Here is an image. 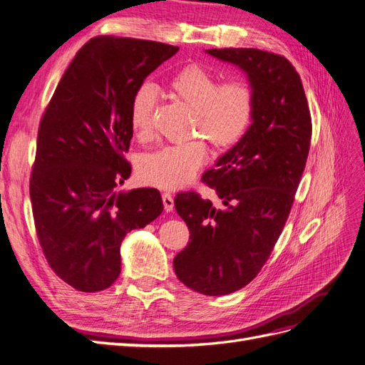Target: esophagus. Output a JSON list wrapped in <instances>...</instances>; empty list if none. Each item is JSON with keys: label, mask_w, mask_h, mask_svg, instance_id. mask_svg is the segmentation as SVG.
<instances>
[{"label": "esophagus", "mask_w": 365, "mask_h": 365, "mask_svg": "<svg viewBox=\"0 0 365 365\" xmlns=\"http://www.w3.org/2000/svg\"><path fill=\"white\" fill-rule=\"evenodd\" d=\"M161 197H163V205H164L165 212H172V210H173V197H172V195L168 193V192H164L161 195Z\"/></svg>", "instance_id": "obj_1"}]
</instances>
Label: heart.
I'll list each match as a JSON object with an SVG mask.
<instances>
[{"label":"heart","mask_w":365,"mask_h":365,"mask_svg":"<svg viewBox=\"0 0 365 365\" xmlns=\"http://www.w3.org/2000/svg\"><path fill=\"white\" fill-rule=\"evenodd\" d=\"M170 93L192 108L190 132L204 135L217 152L235 148L247 135L254 117V93L244 81L219 83L201 65H187L168 82ZM158 91L152 83L135 88L129 102V125L138 138L152 134ZM207 161L201 140H187L145 153L138 163L141 181L163 190L189 185Z\"/></svg>","instance_id":"heart-1"}]
</instances>
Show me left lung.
I'll return each instance as SVG.
<instances>
[{"label": "left lung", "instance_id": "1", "mask_svg": "<svg viewBox=\"0 0 365 365\" xmlns=\"http://www.w3.org/2000/svg\"><path fill=\"white\" fill-rule=\"evenodd\" d=\"M207 53L247 73L254 117L247 135L202 175L222 204L215 207L196 192L175 196L190 239L173 269L187 288L225 295L256 277L282 235L311 148L312 120L300 76L286 58L257 48Z\"/></svg>", "mask_w": 365, "mask_h": 365}]
</instances>
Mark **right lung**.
I'll list each match as a JSON object with an SVG mask.
<instances>
[{"label":"right lung","instance_id":"add662e5","mask_svg":"<svg viewBox=\"0 0 365 365\" xmlns=\"http://www.w3.org/2000/svg\"><path fill=\"white\" fill-rule=\"evenodd\" d=\"M178 50L96 36L76 53L42 114L30 176L33 219L50 268L77 291L109 288L126 233L163 212L157 189L115 187L130 175V97Z\"/></svg>","mask_w":365,"mask_h":365}]
</instances>
